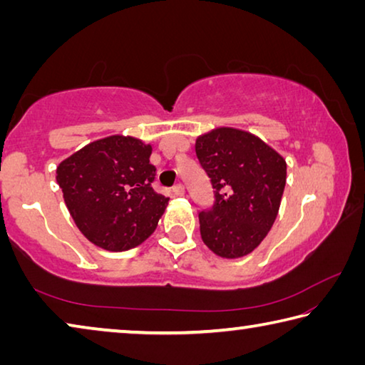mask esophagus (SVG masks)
I'll return each mask as SVG.
<instances>
[{"mask_svg": "<svg viewBox=\"0 0 365 365\" xmlns=\"http://www.w3.org/2000/svg\"><path fill=\"white\" fill-rule=\"evenodd\" d=\"M172 193H174L175 196H183L185 195V187L182 183H177L174 188H172Z\"/></svg>", "mask_w": 365, "mask_h": 365, "instance_id": "obj_1", "label": "esophagus"}]
</instances>
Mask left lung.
Listing matches in <instances>:
<instances>
[{
	"mask_svg": "<svg viewBox=\"0 0 365 365\" xmlns=\"http://www.w3.org/2000/svg\"><path fill=\"white\" fill-rule=\"evenodd\" d=\"M195 151L214 188V205L197 214L202 242L220 257L250 255L279 214L285 159L256 135L230 127L197 137Z\"/></svg>",
	"mask_w": 365,
	"mask_h": 365,
	"instance_id": "8db88e82",
	"label": "left lung"
}]
</instances>
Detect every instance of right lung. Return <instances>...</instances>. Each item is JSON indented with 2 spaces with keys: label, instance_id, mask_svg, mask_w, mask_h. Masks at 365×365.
Wrapping results in <instances>:
<instances>
[{
  "label": "right lung",
  "instance_id": "right-lung-1",
  "mask_svg": "<svg viewBox=\"0 0 365 365\" xmlns=\"http://www.w3.org/2000/svg\"><path fill=\"white\" fill-rule=\"evenodd\" d=\"M153 148L133 137L96 140L58 165L56 180L73 222L91 243L127 251L150 237L169 197L153 190Z\"/></svg>",
  "mask_w": 365,
  "mask_h": 365
}]
</instances>
